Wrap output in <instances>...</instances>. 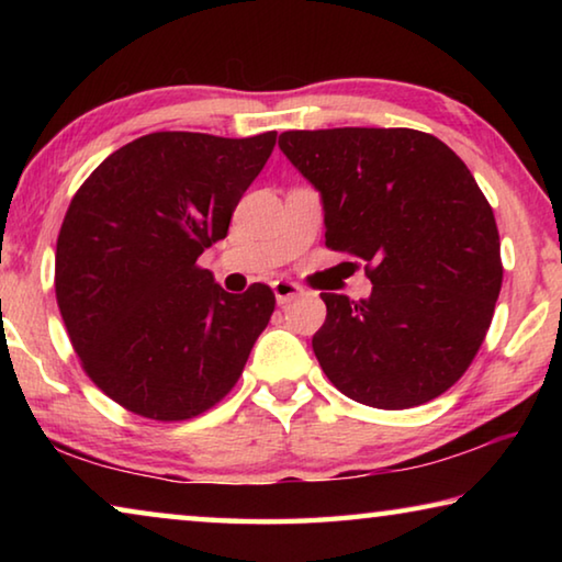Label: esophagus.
Returning a JSON list of instances; mask_svg holds the SVG:
<instances>
[{
    "instance_id": "esophagus-1",
    "label": "esophagus",
    "mask_w": 562,
    "mask_h": 562,
    "mask_svg": "<svg viewBox=\"0 0 562 562\" xmlns=\"http://www.w3.org/2000/svg\"><path fill=\"white\" fill-rule=\"evenodd\" d=\"M272 292H274V300H278V304H288L290 300L300 297V294H302L304 290H302V284H297V282L274 280V282H272Z\"/></svg>"
}]
</instances>
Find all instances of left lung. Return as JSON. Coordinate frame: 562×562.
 I'll return each instance as SVG.
<instances>
[{
    "label": "left lung",
    "mask_w": 562,
    "mask_h": 562,
    "mask_svg": "<svg viewBox=\"0 0 562 562\" xmlns=\"http://www.w3.org/2000/svg\"><path fill=\"white\" fill-rule=\"evenodd\" d=\"M280 150L319 190L325 240L367 260L372 294L322 292L312 337L341 394L412 408L451 389L491 327L503 282L486 195L463 160L414 128L284 131Z\"/></svg>",
    "instance_id": "left-lung-1"
}]
</instances>
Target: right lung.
Masks as SVG:
<instances>
[{
    "label": "right lung",
    "instance_id": "obj_1",
    "mask_svg": "<svg viewBox=\"0 0 562 562\" xmlns=\"http://www.w3.org/2000/svg\"><path fill=\"white\" fill-rule=\"evenodd\" d=\"M278 133L158 131L103 160L71 198L54 288L83 372L128 412L183 422L240 379L274 312L268 284L225 292L198 265Z\"/></svg>",
    "mask_w": 562,
    "mask_h": 562
}]
</instances>
